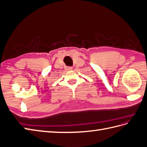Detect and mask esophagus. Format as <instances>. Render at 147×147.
Segmentation results:
<instances>
[{"label":"esophagus","mask_w":147,"mask_h":147,"mask_svg":"<svg viewBox=\"0 0 147 147\" xmlns=\"http://www.w3.org/2000/svg\"><path fill=\"white\" fill-rule=\"evenodd\" d=\"M66 70H72V67H67V68H66Z\"/></svg>","instance_id":"34e87169"}]
</instances>
